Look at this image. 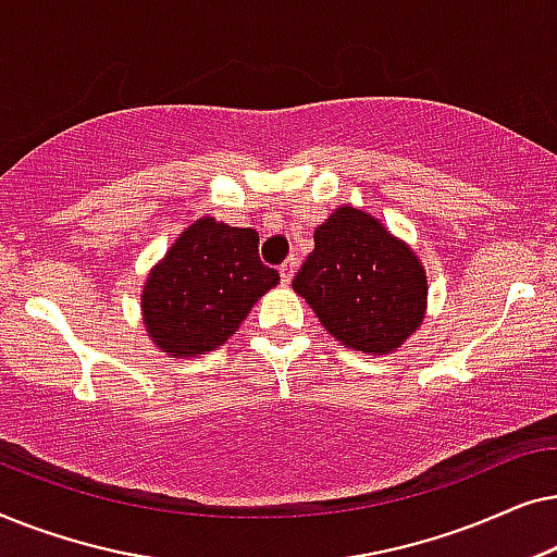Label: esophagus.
Wrapping results in <instances>:
<instances>
[{"mask_svg": "<svg viewBox=\"0 0 557 557\" xmlns=\"http://www.w3.org/2000/svg\"><path fill=\"white\" fill-rule=\"evenodd\" d=\"M294 269H296V258H294V256L286 258V261L281 263L278 273H281V281H284V284H288V281L294 278Z\"/></svg>", "mask_w": 557, "mask_h": 557, "instance_id": "34e87169", "label": "esophagus"}]
</instances>
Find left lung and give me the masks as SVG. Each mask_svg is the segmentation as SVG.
<instances>
[{
	"mask_svg": "<svg viewBox=\"0 0 557 557\" xmlns=\"http://www.w3.org/2000/svg\"><path fill=\"white\" fill-rule=\"evenodd\" d=\"M292 286L334 339L372 355L393 352L421 326L429 294L413 250L355 208L317 227Z\"/></svg>",
	"mask_w": 557,
	"mask_h": 557,
	"instance_id": "8db88e82",
	"label": "left lung"
}]
</instances>
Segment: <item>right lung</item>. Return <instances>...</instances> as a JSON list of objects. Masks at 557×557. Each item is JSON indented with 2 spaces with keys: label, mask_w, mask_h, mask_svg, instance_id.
Instances as JSON below:
<instances>
[{
  "label": "right lung",
  "mask_w": 557,
  "mask_h": 557,
  "mask_svg": "<svg viewBox=\"0 0 557 557\" xmlns=\"http://www.w3.org/2000/svg\"><path fill=\"white\" fill-rule=\"evenodd\" d=\"M278 271L258 256V233L202 218L187 227L149 273L141 294L144 324L174 357L215 349L238 332Z\"/></svg>",
  "instance_id": "1"
}]
</instances>
